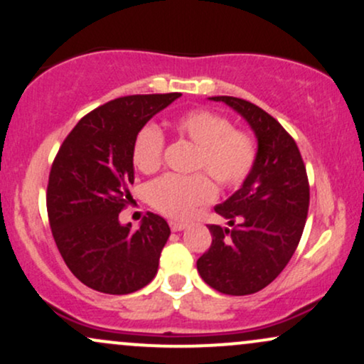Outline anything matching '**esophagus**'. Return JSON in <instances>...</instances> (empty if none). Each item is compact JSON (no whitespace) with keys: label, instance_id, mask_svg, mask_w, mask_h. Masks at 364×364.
<instances>
[{"label":"esophagus","instance_id":"esophagus-1","mask_svg":"<svg viewBox=\"0 0 364 364\" xmlns=\"http://www.w3.org/2000/svg\"><path fill=\"white\" fill-rule=\"evenodd\" d=\"M169 228H171V231H181V229L186 228V224L185 223H178V220H171Z\"/></svg>","mask_w":364,"mask_h":364}]
</instances>
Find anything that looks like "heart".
<instances>
[{"label": "heart", "instance_id": "b5f03b06", "mask_svg": "<svg viewBox=\"0 0 364 364\" xmlns=\"http://www.w3.org/2000/svg\"><path fill=\"white\" fill-rule=\"evenodd\" d=\"M171 127L179 136L196 145L195 169L205 171L225 190L241 186L252 174L258 157L257 140L246 129L232 127L224 116L198 107L176 116ZM164 147L166 139L161 129L156 124H144L132 147L135 168L141 173H154L161 166ZM206 175L164 174L149 183L145 198L164 215L186 219L196 207L214 200L215 185Z\"/></svg>", "mask_w": 364, "mask_h": 364}]
</instances>
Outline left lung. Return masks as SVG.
I'll use <instances>...</instances> for the list:
<instances>
[{
  "instance_id": "8db88e82",
  "label": "left lung",
  "mask_w": 364,
  "mask_h": 364,
  "mask_svg": "<svg viewBox=\"0 0 364 364\" xmlns=\"http://www.w3.org/2000/svg\"><path fill=\"white\" fill-rule=\"evenodd\" d=\"M212 99L248 121L258 157L243 186L215 207L231 228L208 224L212 245L196 269L212 289L246 296L269 286L294 255L306 224L310 183L298 145L274 116L240 97Z\"/></svg>"
}]
</instances>
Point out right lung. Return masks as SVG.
<instances>
[{
  "label": "right lung",
  "instance_id": "add662e5",
  "mask_svg": "<svg viewBox=\"0 0 364 364\" xmlns=\"http://www.w3.org/2000/svg\"><path fill=\"white\" fill-rule=\"evenodd\" d=\"M179 95L139 94L102 104L75 124L54 157L46 193L49 225L66 267L90 289L129 294L156 277L168 223L149 212L133 231L118 215L132 202L136 132Z\"/></svg>",
  "mask_w": 364,
  "mask_h": 364
}]
</instances>
